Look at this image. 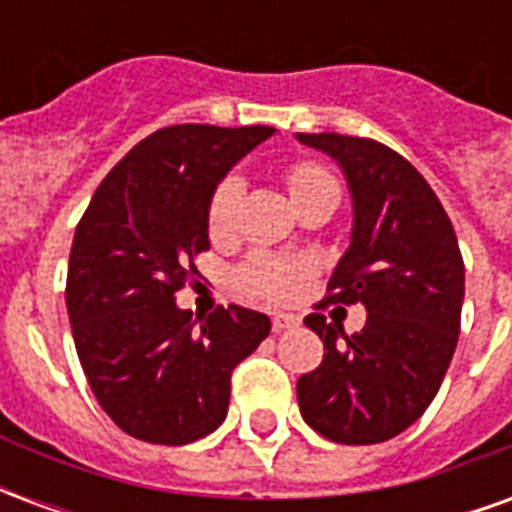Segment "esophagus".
Wrapping results in <instances>:
<instances>
[{
  "mask_svg": "<svg viewBox=\"0 0 512 512\" xmlns=\"http://www.w3.org/2000/svg\"><path fill=\"white\" fill-rule=\"evenodd\" d=\"M296 326H299V318H296V315H282V312L274 315V321H271V329L277 334L288 332V329H296Z\"/></svg>",
  "mask_w": 512,
  "mask_h": 512,
  "instance_id": "esophagus-1",
  "label": "esophagus"
}]
</instances>
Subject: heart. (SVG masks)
<instances>
[{"instance_id": "1", "label": "heart", "mask_w": 512, "mask_h": 512, "mask_svg": "<svg viewBox=\"0 0 512 512\" xmlns=\"http://www.w3.org/2000/svg\"><path fill=\"white\" fill-rule=\"evenodd\" d=\"M285 186L293 205L299 208L301 202H307L310 197H318L321 191L337 189L334 178L318 164L312 161H296L285 169ZM241 194H244V183L235 175L227 178L213 189L211 202H208V227L213 235H224L227 230H233L235 216H238V205H241ZM296 279H299V268L274 260V257H255L241 274L246 290H252L255 296L271 301H285L293 296L296 290Z\"/></svg>"}]
</instances>
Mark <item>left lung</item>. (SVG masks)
Returning <instances> with one entry per match:
<instances>
[{"instance_id": "left-lung-1", "label": "left lung", "mask_w": 512, "mask_h": 512, "mask_svg": "<svg viewBox=\"0 0 512 512\" xmlns=\"http://www.w3.org/2000/svg\"><path fill=\"white\" fill-rule=\"evenodd\" d=\"M296 136L340 164L354 200L351 246L318 310H367L356 334L321 312L304 318L326 354L296 384L301 417L337 444H378L425 414L450 367L461 332V249L428 180L392 147L362 136Z\"/></svg>"}]
</instances>
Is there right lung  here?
<instances>
[{"label":"right lung","instance_id":"obj_1","mask_svg":"<svg viewBox=\"0 0 512 512\" xmlns=\"http://www.w3.org/2000/svg\"><path fill=\"white\" fill-rule=\"evenodd\" d=\"M271 134L161 128L101 180L76 227L65 285L76 354L101 408L134 439L175 447L213 433L235 365L271 332L268 315L246 307L191 318L175 304L211 246L216 183Z\"/></svg>","mask_w":512,"mask_h":512}]
</instances>
